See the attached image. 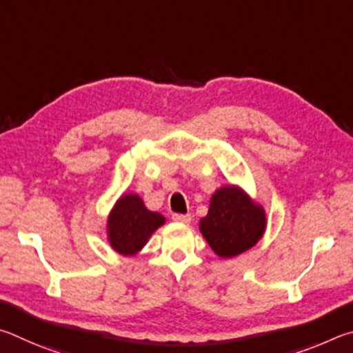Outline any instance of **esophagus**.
Masks as SVG:
<instances>
[{
  "label": "esophagus",
  "instance_id": "esophagus-1",
  "mask_svg": "<svg viewBox=\"0 0 353 353\" xmlns=\"http://www.w3.org/2000/svg\"><path fill=\"white\" fill-rule=\"evenodd\" d=\"M172 219L178 221V223H190L192 215L190 214H172Z\"/></svg>",
  "mask_w": 353,
  "mask_h": 353
}]
</instances>
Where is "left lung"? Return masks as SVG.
<instances>
[{"mask_svg": "<svg viewBox=\"0 0 353 353\" xmlns=\"http://www.w3.org/2000/svg\"><path fill=\"white\" fill-rule=\"evenodd\" d=\"M200 231L220 257H234L254 246L265 231V212L239 188H221L212 195Z\"/></svg>", "mask_w": 353, "mask_h": 353, "instance_id": "8db88e82", "label": "left lung"}]
</instances>
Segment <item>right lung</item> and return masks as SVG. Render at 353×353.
<instances>
[{
    "mask_svg": "<svg viewBox=\"0 0 353 353\" xmlns=\"http://www.w3.org/2000/svg\"><path fill=\"white\" fill-rule=\"evenodd\" d=\"M163 223V215L148 211L138 195H125L108 217L110 243L121 254L132 256Z\"/></svg>",
    "mask_w": 353,
    "mask_h": 353,
    "instance_id": "1",
    "label": "right lung"
}]
</instances>
